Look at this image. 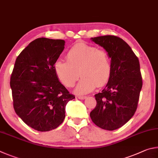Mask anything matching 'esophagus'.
Returning <instances> with one entry per match:
<instances>
[{
    "instance_id": "34e87169",
    "label": "esophagus",
    "mask_w": 158,
    "mask_h": 158,
    "mask_svg": "<svg viewBox=\"0 0 158 158\" xmlns=\"http://www.w3.org/2000/svg\"><path fill=\"white\" fill-rule=\"evenodd\" d=\"M86 98H87V96H77V98L80 99V100H84V99H85Z\"/></svg>"
}]
</instances>
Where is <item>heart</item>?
<instances>
[{
	"label": "heart",
	"mask_w": 158,
	"mask_h": 158,
	"mask_svg": "<svg viewBox=\"0 0 158 158\" xmlns=\"http://www.w3.org/2000/svg\"><path fill=\"white\" fill-rule=\"evenodd\" d=\"M66 60L55 61L54 71L61 83L66 87L74 86L80 73L82 77L74 89L76 94H86L97 86H104L111 76V59L103 49L77 43L69 50Z\"/></svg>",
	"instance_id": "heart-1"
}]
</instances>
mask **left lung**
I'll list each match as a JSON object with an SVG mask.
<instances>
[{
  "mask_svg": "<svg viewBox=\"0 0 158 158\" xmlns=\"http://www.w3.org/2000/svg\"><path fill=\"white\" fill-rule=\"evenodd\" d=\"M91 40L108 52L112 73L106 87L95 95L97 103L90 117L101 128L114 131L128 122L137 110L142 87L139 62L128 44L119 37L106 35Z\"/></svg>",
  "mask_w": 158,
  "mask_h": 158,
  "instance_id": "1",
  "label": "left lung"
}]
</instances>
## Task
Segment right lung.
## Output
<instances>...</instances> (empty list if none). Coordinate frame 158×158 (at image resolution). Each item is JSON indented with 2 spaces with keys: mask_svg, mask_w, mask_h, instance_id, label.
<instances>
[{
  "mask_svg": "<svg viewBox=\"0 0 158 158\" xmlns=\"http://www.w3.org/2000/svg\"><path fill=\"white\" fill-rule=\"evenodd\" d=\"M64 45L62 40L36 39L21 51L14 66L10 78L14 108L37 131L57 128L65 118L66 104L75 98L54 71Z\"/></svg>",
  "mask_w": 158,
  "mask_h": 158,
  "instance_id": "obj_1",
  "label": "right lung"
}]
</instances>
